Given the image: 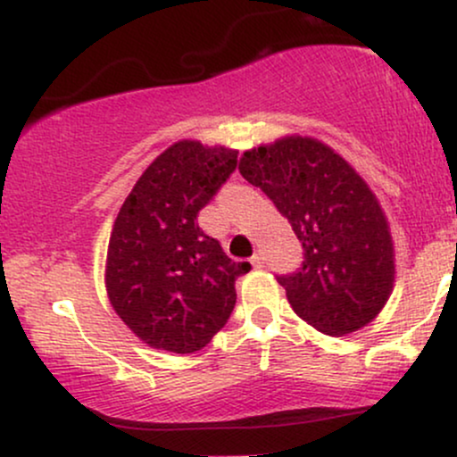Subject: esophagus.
Wrapping results in <instances>:
<instances>
[{"mask_svg": "<svg viewBox=\"0 0 457 457\" xmlns=\"http://www.w3.org/2000/svg\"><path fill=\"white\" fill-rule=\"evenodd\" d=\"M251 264H253V269H262V266H264V255L255 253L253 258H251Z\"/></svg>", "mask_w": 457, "mask_h": 457, "instance_id": "obj_1", "label": "esophagus"}]
</instances>
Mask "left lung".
I'll use <instances>...</instances> for the list:
<instances>
[{
	"label": "left lung",
	"mask_w": 457,
	"mask_h": 457,
	"mask_svg": "<svg viewBox=\"0 0 457 457\" xmlns=\"http://www.w3.org/2000/svg\"><path fill=\"white\" fill-rule=\"evenodd\" d=\"M238 171L266 193L305 249L303 269L279 277L296 316L333 337L374 322L395 283V246L359 171L309 135L245 150Z\"/></svg>",
	"instance_id": "left-lung-1"
}]
</instances>
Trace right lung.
Listing matches in <instances>:
<instances>
[{
  "label": "right lung",
  "mask_w": 457,
  "mask_h": 457,
  "mask_svg": "<svg viewBox=\"0 0 457 457\" xmlns=\"http://www.w3.org/2000/svg\"><path fill=\"white\" fill-rule=\"evenodd\" d=\"M238 150L180 139L130 188L109 236L104 290L135 337L193 354L211 344L236 305L234 262L197 225V212L236 170Z\"/></svg>",
  "instance_id": "add662e5"
}]
</instances>
